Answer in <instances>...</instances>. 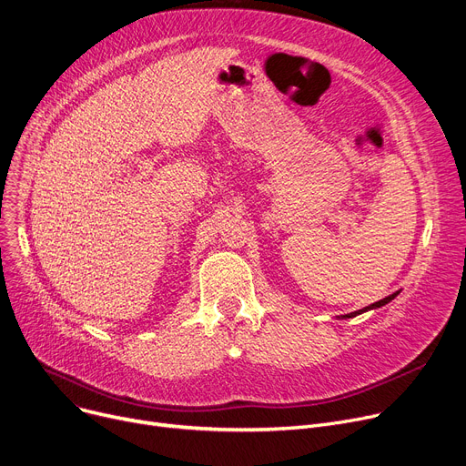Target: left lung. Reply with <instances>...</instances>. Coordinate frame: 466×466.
I'll use <instances>...</instances> for the list:
<instances>
[{"instance_id": "left-lung-1", "label": "left lung", "mask_w": 466, "mask_h": 466, "mask_svg": "<svg viewBox=\"0 0 466 466\" xmlns=\"http://www.w3.org/2000/svg\"><path fill=\"white\" fill-rule=\"evenodd\" d=\"M398 293H393V295H390V297H386V299H382V300H379V302H375V304H371V306H368V308H364V309H358V311H352V313H347V315H341V319H347V317H354V315H358V313H362V311H368V309H373V308H380V306H384V304H388L393 297H396Z\"/></svg>"}]
</instances>
